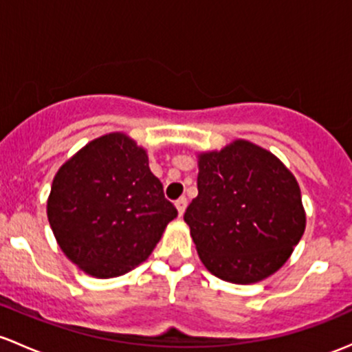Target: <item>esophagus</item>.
Instances as JSON below:
<instances>
[{
  "label": "esophagus",
  "mask_w": 352,
  "mask_h": 352,
  "mask_svg": "<svg viewBox=\"0 0 352 352\" xmlns=\"http://www.w3.org/2000/svg\"><path fill=\"white\" fill-rule=\"evenodd\" d=\"M175 206H177V210H179V216H184V212H186V207H187V199L180 197L179 201L175 202Z\"/></svg>",
  "instance_id": "34e87169"
}]
</instances>
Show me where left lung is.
<instances>
[{
  "instance_id": "left-lung-1",
  "label": "left lung",
  "mask_w": 352,
  "mask_h": 352,
  "mask_svg": "<svg viewBox=\"0 0 352 352\" xmlns=\"http://www.w3.org/2000/svg\"><path fill=\"white\" fill-rule=\"evenodd\" d=\"M197 190L184 221L202 263L226 282L248 285L273 275L305 231L295 177L246 140L199 155Z\"/></svg>"
}]
</instances>
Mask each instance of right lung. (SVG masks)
<instances>
[{"label": "right lung", "instance_id": "1", "mask_svg": "<svg viewBox=\"0 0 352 352\" xmlns=\"http://www.w3.org/2000/svg\"><path fill=\"white\" fill-rule=\"evenodd\" d=\"M47 216L58 246L96 278L143 263L177 217L148 155L124 133L92 140L52 182Z\"/></svg>", "mask_w": 352, "mask_h": 352}]
</instances>
